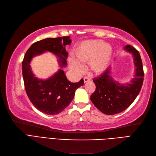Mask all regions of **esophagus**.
<instances>
[{
    "label": "esophagus",
    "instance_id": "esophagus-1",
    "mask_svg": "<svg viewBox=\"0 0 156 156\" xmlns=\"http://www.w3.org/2000/svg\"><path fill=\"white\" fill-rule=\"evenodd\" d=\"M83 79H84V82H85V83H87V82H89L90 80H91V79H90V78L87 77H85Z\"/></svg>",
    "mask_w": 156,
    "mask_h": 156
}]
</instances>
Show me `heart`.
Segmentation results:
<instances>
[{
    "label": "heart",
    "mask_w": 156,
    "mask_h": 156,
    "mask_svg": "<svg viewBox=\"0 0 156 156\" xmlns=\"http://www.w3.org/2000/svg\"><path fill=\"white\" fill-rule=\"evenodd\" d=\"M113 48L108 43L101 40H88L79 43L76 47L73 56L81 63H88L91 72L95 74L101 73L108 66L112 57ZM71 67L76 71L82 72L83 66L76 61H72Z\"/></svg>",
    "instance_id": "obj_1"
}]
</instances>
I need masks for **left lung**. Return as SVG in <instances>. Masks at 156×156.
Listing matches in <instances>:
<instances>
[{
    "label": "left lung",
    "instance_id": "8db88e82",
    "mask_svg": "<svg viewBox=\"0 0 156 156\" xmlns=\"http://www.w3.org/2000/svg\"><path fill=\"white\" fill-rule=\"evenodd\" d=\"M133 57L136 73L130 83H119L111 76V66L98 77L93 79L96 89L91 100L100 112L106 115H114L126 109L139 94L144 82V69L140 53L131 45L124 48Z\"/></svg>",
    "mask_w": 156,
    "mask_h": 156
}]
</instances>
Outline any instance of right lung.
<instances>
[{"mask_svg":"<svg viewBox=\"0 0 156 156\" xmlns=\"http://www.w3.org/2000/svg\"><path fill=\"white\" fill-rule=\"evenodd\" d=\"M70 37L47 38L33 43L26 52L22 63L23 77L27 96L33 105L47 115H57L66 108L74 98L76 89L84 84L81 79L71 83L64 71L59 69L46 80L37 78L30 69L32 58L49 51L56 55L61 67L67 65L68 53L65 45L71 44Z\"/></svg>","mask_w":156,"mask_h":156,"instance_id":"add662e5","label":"right lung"}]
</instances>
